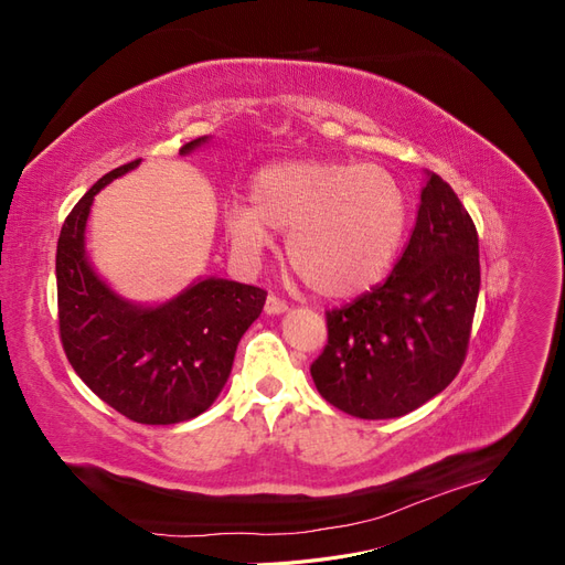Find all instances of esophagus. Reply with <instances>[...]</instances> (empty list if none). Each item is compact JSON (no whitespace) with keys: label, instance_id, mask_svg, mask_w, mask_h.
<instances>
[{"label":"esophagus","instance_id":"esophagus-1","mask_svg":"<svg viewBox=\"0 0 565 565\" xmlns=\"http://www.w3.org/2000/svg\"><path fill=\"white\" fill-rule=\"evenodd\" d=\"M264 311H266L268 316H280V313H285V311H287V303H285L282 299H278L276 295H268L266 306H264Z\"/></svg>","mask_w":565,"mask_h":565}]
</instances>
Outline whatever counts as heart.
I'll return each instance as SVG.
<instances>
[{"mask_svg":"<svg viewBox=\"0 0 565 565\" xmlns=\"http://www.w3.org/2000/svg\"><path fill=\"white\" fill-rule=\"evenodd\" d=\"M249 204H233L226 231L249 259L273 247V231L289 233L287 256L299 280L328 299L363 295L384 280L401 252L407 200L380 164L295 160L262 169Z\"/></svg>","mask_w":565,"mask_h":565,"instance_id":"1","label":"heart"}]
</instances>
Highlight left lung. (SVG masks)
I'll return each instance as SVG.
<instances>
[{
	"instance_id": "1",
	"label": "left lung",
	"mask_w": 565,
	"mask_h": 565,
	"mask_svg": "<svg viewBox=\"0 0 565 565\" xmlns=\"http://www.w3.org/2000/svg\"><path fill=\"white\" fill-rule=\"evenodd\" d=\"M478 289L473 221L426 172L415 231L391 276L328 311V347L311 365L320 396L361 419L403 417L431 401L465 363Z\"/></svg>"
}]
</instances>
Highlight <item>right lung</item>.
Returning <instances> with one entry per match:
<instances>
[{
  "instance_id": "right-lung-1",
  "label": "right lung",
  "mask_w": 565,
  "mask_h": 565,
  "mask_svg": "<svg viewBox=\"0 0 565 565\" xmlns=\"http://www.w3.org/2000/svg\"><path fill=\"white\" fill-rule=\"evenodd\" d=\"M207 141L185 143L179 156ZM139 162L98 179L65 218L56 249L58 328L67 361L100 401L131 422L179 424L202 415L226 386L237 341L259 318L266 292L212 276L143 306L98 276L84 247L94 195Z\"/></svg>"
}]
</instances>
